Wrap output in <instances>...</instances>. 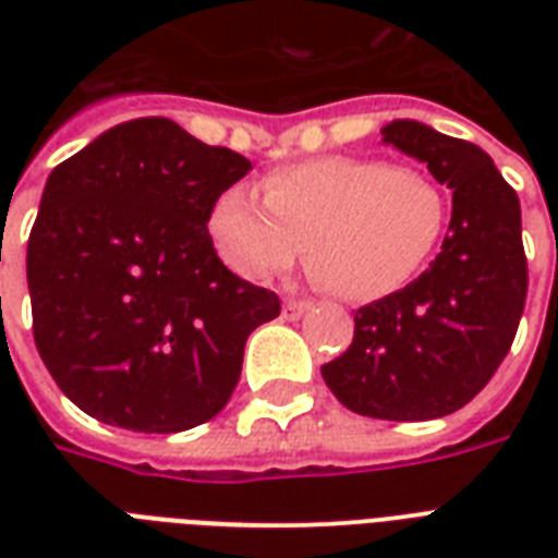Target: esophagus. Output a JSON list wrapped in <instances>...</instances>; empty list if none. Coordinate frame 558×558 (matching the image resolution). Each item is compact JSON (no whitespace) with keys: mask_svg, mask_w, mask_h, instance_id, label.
<instances>
[{"mask_svg":"<svg viewBox=\"0 0 558 558\" xmlns=\"http://www.w3.org/2000/svg\"><path fill=\"white\" fill-rule=\"evenodd\" d=\"M306 310H310V304H306V301H295V298H289L287 304H283V318H287V322H295V318H301Z\"/></svg>","mask_w":558,"mask_h":558,"instance_id":"34e87169","label":"esophagus"}]
</instances>
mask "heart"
Returning a JSON list of instances; mask_svg holds the SVG:
<instances>
[{
	"mask_svg": "<svg viewBox=\"0 0 558 558\" xmlns=\"http://www.w3.org/2000/svg\"><path fill=\"white\" fill-rule=\"evenodd\" d=\"M263 202L228 187L210 205L219 257L248 280H271L306 248L313 278L348 301H379L423 269L449 219L440 182L411 165L324 156L271 170Z\"/></svg>",
	"mask_w": 558,
	"mask_h": 558,
	"instance_id": "1",
	"label": "heart"
}]
</instances>
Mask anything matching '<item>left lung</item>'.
Instances as JSON below:
<instances>
[{
	"mask_svg": "<svg viewBox=\"0 0 558 558\" xmlns=\"http://www.w3.org/2000/svg\"><path fill=\"white\" fill-rule=\"evenodd\" d=\"M381 142L451 187L449 234L405 289L362 306L348 353L322 367L341 405L376 420H437L475 399L510 353L527 298L521 205L477 144L420 121Z\"/></svg>",
	"mask_w": 558,
	"mask_h": 558,
	"instance_id": "obj_1",
	"label": "left lung"
}]
</instances>
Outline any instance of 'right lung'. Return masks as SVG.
<instances>
[{
  "mask_svg": "<svg viewBox=\"0 0 558 558\" xmlns=\"http://www.w3.org/2000/svg\"><path fill=\"white\" fill-rule=\"evenodd\" d=\"M252 161L170 118H135L57 165L28 236L34 341L89 416L144 434L208 423L245 339L280 315L208 234L210 205Z\"/></svg>",
  "mask_w": 558,
  "mask_h": 558,
  "instance_id": "1",
  "label": "right lung"
}]
</instances>
